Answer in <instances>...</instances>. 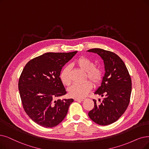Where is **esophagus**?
Listing matches in <instances>:
<instances>
[{"label":"esophagus","instance_id":"obj_1","mask_svg":"<svg viewBox=\"0 0 149 149\" xmlns=\"http://www.w3.org/2000/svg\"><path fill=\"white\" fill-rule=\"evenodd\" d=\"M85 99L84 98H74V100L75 101H81V102H82V101H84Z\"/></svg>","mask_w":149,"mask_h":149}]
</instances>
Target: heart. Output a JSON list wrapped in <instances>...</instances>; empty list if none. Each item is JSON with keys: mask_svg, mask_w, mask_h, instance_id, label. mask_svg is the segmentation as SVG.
Masks as SVG:
<instances>
[{"mask_svg": "<svg viewBox=\"0 0 149 149\" xmlns=\"http://www.w3.org/2000/svg\"><path fill=\"white\" fill-rule=\"evenodd\" d=\"M76 65L85 73V79H87L93 86H97L103 78V71L98 67L95 66L94 62L86 57H79L75 62ZM60 79L64 86H70L71 78L70 76V67L63 68L60 74ZM92 88L89 82L86 81L81 84H74L68 88V94L74 98H83L88 93Z\"/></svg>", "mask_w": 149, "mask_h": 149, "instance_id": "obj_1", "label": "heart"}]
</instances>
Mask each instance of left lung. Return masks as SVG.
Here are the masks:
<instances>
[{
  "label": "left lung",
  "instance_id": "8db88e82",
  "mask_svg": "<svg viewBox=\"0 0 149 149\" xmlns=\"http://www.w3.org/2000/svg\"><path fill=\"white\" fill-rule=\"evenodd\" d=\"M87 51L97 54L103 58L105 73L102 84L95 94L103 97L98 103L94 102L93 108L89 111L88 116L100 125H108L116 122L128 108L131 93L132 79L122 58L114 52L100 48Z\"/></svg>",
  "mask_w": 149,
  "mask_h": 149
}]
</instances>
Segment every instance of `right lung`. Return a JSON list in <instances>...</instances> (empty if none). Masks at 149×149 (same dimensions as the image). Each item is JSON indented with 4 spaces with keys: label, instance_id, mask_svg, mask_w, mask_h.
<instances>
[{
    "label": "right lung",
    "instance_id": "1",
    "mask_svg": "<svg viewBox=\"0 0 149 149\" xmlns=\"http://www.w3.org/2000/svg\"><path fill=\"white\" fill-rule=\"evenodd\" d=\"M47 52L27 63L18 82L23 108L41 127L57 126L66 116L73 99H55L67 93L60 79L62 67L76 54Z\"/></svg>",
    "mask_w": 149,
    "mask_h": 149
}]
</instances>
